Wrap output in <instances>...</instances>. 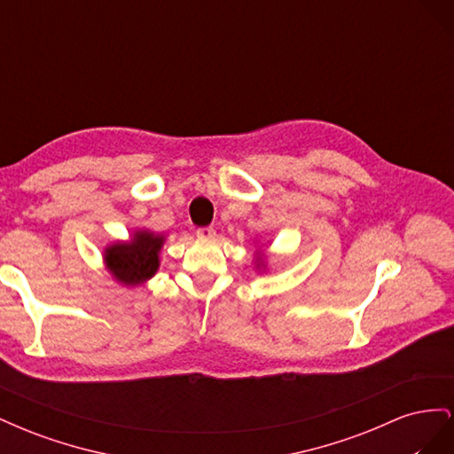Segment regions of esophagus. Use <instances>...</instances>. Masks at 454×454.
<instances>
[{"instance_id": "obj_1", "label": "esophagus", "mask_w": 454, "mask_h": 454, "mask_svg": "<svg viewBox=\"0 0 454 454\" xmlns=\"http://www.w3.org/2000/svg\"><path fill=\"white\" fill-rule=\"evenodd\" d=\"M197 237L199 239H214L215 237V229L214 227H200V229H197Z\"/></svg>"}]
</instances>
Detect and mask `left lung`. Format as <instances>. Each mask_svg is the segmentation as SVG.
I'll use <instances>...</instances> for the list:
<instances>
[{"mask_svg": "<svg viewBox=\"0 0 454 454\" xmlns=\"http://www.w3.org/2000/svg\"><path fill=\"white\" fill-rule=\"evenodd\" d=\"M257 267H259V265H257Z\"/></svg>", "mask_w": 454, "mask_h": 454, "instance_id": "obj_1", "label": "left lung"}]
</instances>
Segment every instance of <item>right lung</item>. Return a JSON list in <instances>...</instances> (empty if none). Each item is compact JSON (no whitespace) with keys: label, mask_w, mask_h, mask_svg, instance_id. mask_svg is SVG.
Segmentation results:
<instances>
[{"label":"right lung","mask_w":454,"mask_h":454,"mask_svg":"<svg viewBox=\"0 0 454 454\" xmlns=\"http://www.w3.org/2000/svg\"><path fill=\"white\" fill-rule=\"evenodd\" d=\"M164 239L149 231L134 232L130 242H117L106 250V267L125 286L149 280L159 269V252Z\"/></svg>","instance_id":"right-lung-1"}]
</instances>
